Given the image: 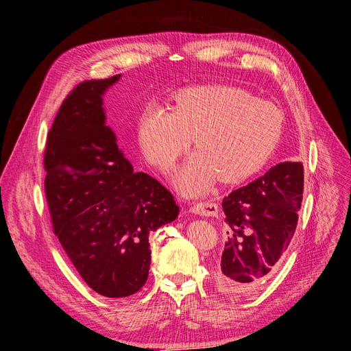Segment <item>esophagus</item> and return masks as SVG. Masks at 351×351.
<instances>
[{"label":"esophagus","mask_w":351,"mask_h":351,"mask_svg":"<svg viewBox=\"0 0 351 351\" xmlns=\"http://www.w3.org/2000/svg\"><path fill=\"white\" fill-rule=\"evenodd\" d=\"M191 212L199 216H216L219 206L213 202H197L191 206Z\"/></svg>","instance_id":"34e87169"}]
</instances>
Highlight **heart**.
I'll return each instance as SVG.
<instances>
[{"label":"heart","instance_id":"1","mask_svg":"<svg viewBox=\"0 0 351 351\" xmlns=\"http://www.w3.org/2000/svg\"><path fill=\"white\" fill-rule=\"evenodd\" d=\"M282 134L278 106L228 85L186 88L178 92L173 106L152 101L138 121L141 149L162 171L188 149L195 135L197 149L173 176L176 188L189 196L205 193L217 178L236 183L259 172Z\"/></svg>","mask_w":351,"mask_h":351}]
</instances>
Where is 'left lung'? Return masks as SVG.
Instances as JSON below:
<instances>
[{"instance_id":"left-lung-1","label":"left lung","mask_w":351,"mask_h":351,"mask_svg":"<svg viewBox=\"0 0 351 351\" xmlns=\"http://www.w3.org/2000/svg\"><path fill=\"white\" fill-rule=\"evenodd\" d=\"M303 183L302 162H282L223 199L228 241L216 269L219 290L252 294L278 269L296 232Z\"/></svg>"}]
</instances>
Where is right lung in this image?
Segmentation results:
<instances>
[{"label":"right lung","mask_w":351,"mask_h":351,"mask_svg":"<svg viewBox=\"0 0 351 351\" xmlns=\"http://www.w3.org/2000/svg\"><path fill=\"white\" fill-rule=\"evenodd\" d=\"M121 75L84 81L64 99L45 145V195L55 236L84 282L105 298L141 290L149 233L178 217L172 193L134 172L105 125L102 95Z\"/></svg>","instance_id":"right-lung-1"}]
</instances>
